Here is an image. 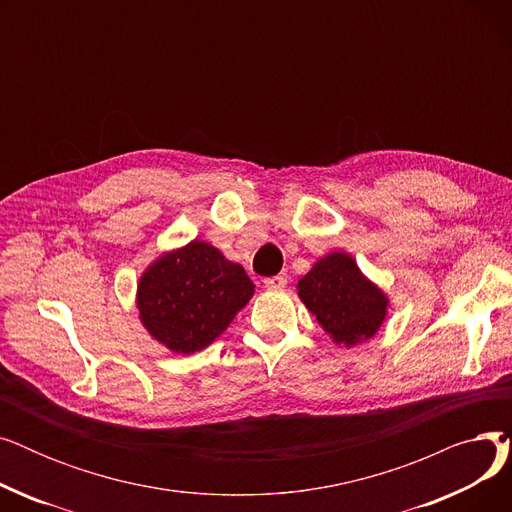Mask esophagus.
<instances>
[{
    "label": "esophagus",
    "mask_w": 512,
    "mask_h": 512,
    "mask_svg": "<svg viewBox=\"0 0 512 512\" xmlns=\"http://www.w3.org/2000/svg\"><path fill=\"white\" fill-rule=\"evenodd\" d=\"M286 282H288V278H286L284 274H280V276H272V278H265V280H263V284H265V288H267V290H282V288L286 286Z\"/></svg>",
    "instance_id": "obj_1"
}]
</instances>
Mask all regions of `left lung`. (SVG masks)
<instances>
[{
	"label": "left lung",
	"mask_w": 512,
	"mask_h": 512,
	"mask_svg": "<svg viewBox=\"0 0 512 512\" xmlns=\"http://www.w3.org/2000/svg\"><path fill=\"white\" fill-rule=\"evenodd\" d=\"M297 290L317 324L346 348L378 334L388 315V297L363 276L348 253L321 257L299 280Z\"/></svg>",
	"instance_id": "left-lung-1"
}]
</instances>
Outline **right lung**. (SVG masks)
<instances>
[{
	"label": "right lung",
	"mask_w": 512,
	"mask_h": 512,
	"mask_svg": "<svg viewBox=\"0 0 512 512\" xmlns=\"http://www.w3.org/2000/svg\"><path fill=\"white\" fill-rule=\"evenodd\" d=\"M255 284L242 265L209 242L155 259L139 280L137 307L145 330L172 353L191 355L218 338L245 307Z\"/></svg>",
	"instance_id": "1"
}]
</instances>
